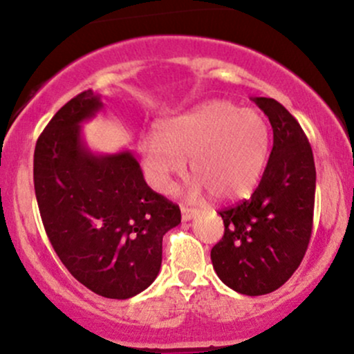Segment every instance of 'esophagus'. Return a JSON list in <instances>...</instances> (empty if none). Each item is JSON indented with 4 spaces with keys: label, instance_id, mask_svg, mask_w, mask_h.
Returning a JSON list of instances; mask_svg holds the SVG:
<instances>
[{
    "label": "esophagus",
    "instance_id": "obj_1",
    "mask_svg": "<svg viewBox=\"0 0 354 354\" xmlns=\"http://www.w3.org/2000/svg\"><path fill=\"white\" fill-rule=\"evenodd\" d=\"M196 214H198V209L188 208V206H181V218H183V221H189V219L196 218Z\"/></svg>",
    "mask_w": 354,
    "mask_h": 354
}]
</instances>
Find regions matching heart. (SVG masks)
<instances>
[{
	"mask_svg": "<svg viewBox=\"0 0 354 354\" xmlns=\"http://www.w3.org/2000/svg\"><path fill=\"white\" fill-rule=\"evenodd\" d=\"M148 180L161 193L173 189L189 160L194 180L191 196L208 189L221 201L251 193L270 154V126L254 109L228 101H209L183 115L161 121L154 138L140 146Z\"/></svg>",
	"mask_w": 354,
	"mask_h": 354,
	"instance_id": "obj_1",
	"label": "heart"
}]
</instances>
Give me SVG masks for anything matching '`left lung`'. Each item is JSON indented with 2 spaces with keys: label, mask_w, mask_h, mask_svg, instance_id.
Instances as JSON below:
<instances>
[{
  "label": "left lung",
  "mask_w": 354,
  "mask_h": 354,
  "mask_svg": "<svg viewBox=\"0 0 354 354\" xmlns=\"http://www.w3.org/2000/svg\"><path fill=\"white\" fill-rule=\"evenodd\" d=\"M270 120L273 149L250 200L219 211L225 234L211 250L223 283L236 293L261 296L298 270L311 238L316 169L308 138L273 98H251Z\"/></svg>",
  "instance_id": "left-lung-1"
}]
</instances>
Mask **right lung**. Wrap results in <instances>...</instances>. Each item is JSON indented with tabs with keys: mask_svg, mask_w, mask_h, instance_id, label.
<instances>
[{
	"mask_svg": "<svg viewBox=\"0 0 354 354\" xmlns=\"http://www.w3.org/2000/svg\"><path fill=\"white\" fill-rule=\"evenodd\" d=\"M104 108L91 89L53 116L35 148V193L48 238L68 271L93 293L136 296L156 279L163 236L180 206L146 185L129 149L88 148L81 126Z\"/></svg>",
	"mask_w": 354,
	"mask_h": 354,
	"instance_id": "obj_1",
	"label": "right lung"
}]
</instances>
